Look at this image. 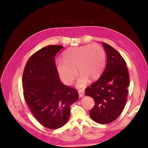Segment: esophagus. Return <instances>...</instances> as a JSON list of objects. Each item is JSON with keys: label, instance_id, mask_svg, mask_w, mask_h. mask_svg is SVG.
<instances>
[{"label": "esophagus", "instance_id": "1", "mask_svg": "<svg viewBox=\"0 0 148 148\" xmlns=\"http://www.w3.org/2000/svg\"><path fill=\"white\" fill-rule=\"evenodd\" d=\"M78 94L79 97H82L84 95V91L83 90H78Z\"/></svg>", "mask_w": 148, "mask_h": 148}]
</instances>
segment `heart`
<instances>
[{
    "label": "heart",
    "mask_w": 148,
    "mask_h": 148,
    "mask_svg": "<svg viewBox=\"0 0 148 148\" xmlns=\"http://www.w3.org/2000/svg\"><path fill=\"white\" fill-rule=\"evenodd\" d=\"M63 60L56 61L58 74L64 84L69 85L77 75V70L81 75L77 82L79 88L86 86L88 79H98L103 70L106 54L103 48L97 45L74 47L63 53Z\"/></svg>",
    "instance_id": "obj_1"
}]
</instances>
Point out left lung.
<instances>
[{
    "mask_svg": "<svg viewBox=\"0 0 148 148\" xmlns=\"http://www.w3.org/2000/svg\"><path fill=\"white\" fill-rule=\"evenodd\" d=\"M107 54V64L99 78L86 89V95L94 99L90 112L91 119L101 124L110 123L121 115L126 103L130 86L126 63L109 45L102 43Z\"/></svg>",
    "mask_w": 148,
    "mask_h": 148,
    "instance_id": "1",
    "label": "left lung"
}]
</instances>
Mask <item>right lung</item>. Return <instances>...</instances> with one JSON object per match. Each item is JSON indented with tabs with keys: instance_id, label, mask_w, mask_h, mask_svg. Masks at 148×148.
<instances>
[{
	"instance_id": "right-lung-1",
	"label": "right lung",
	"mask_w": 148,
	"mask_h": 148,
	"mask_svg": "<svg viewBox=\"0 0 148 148\" xmlns=\"http://www.w3.org/2000/svg\"><path fill=\"white\" fill-rule=\"evenodd\" d=\"M62 47L50 45L36 52L27 61L22 77L28 107L36 119L50 130L66 123L71 105L79 98L75 88L65 86L60 79L55 56Z\"/></svg>"
}]
</instances>
